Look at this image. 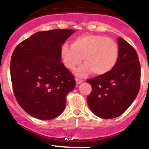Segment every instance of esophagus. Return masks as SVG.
<instances>
[{"mask_svg":"<svg viewBox=\"0 0 149 149\" xmlns=\"http://www.w3.org/2000/svg\"><path fill=\"white\" fill-rule=\"evenodd\" d=\"M75 81H76V84H77V85L83 82V80H81V79H79V78H76Z\"/></svg>","mask_w":149,"mask_h":149,"instance_id":"34e87169","label":"esophagus"}]
</instances>
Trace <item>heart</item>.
<instances>
[{"label":"heart","mask_w":149,"mask_h":149,"mask_svg":"<svg viewBox=\"0 0 149 149\" xmlns=\"http://www.w3.org/2000/svg\"><path fill=\"white\" fill-rule=\"evenodd\" d=\"M63 63L70 70L75 69L81 77L86 75L90 71L95 75L107 74L114 68L119 58V47L116 41L104 36L84 34L74 39L72 45L64 44L60 50Z\"/></svg>","instance_id":"obj_1"}]
</instances>
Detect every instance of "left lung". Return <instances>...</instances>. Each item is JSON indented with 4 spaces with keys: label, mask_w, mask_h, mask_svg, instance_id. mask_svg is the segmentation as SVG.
I'll return each mask as SVG.
<instances>
[{
    "label": "left lung",
    "mask_w": 149,
    "mask_h": 149,
    "mask_svg": "<svg viewBox=\"0 0 149 149\" xmlns=\"http://www.w3.org/2000/svg\"><path fill=\"white\" fill-rule=\"evenodd\" d=\"M119 42V58L114 68L103 75L86 80L92 92L87 103L93 113L108 119L122 115L131 106L140 86L141 68L134 47L122 38Z\"/></svg>",
    "instance_id": "left-lung-1"
}]
</instances>
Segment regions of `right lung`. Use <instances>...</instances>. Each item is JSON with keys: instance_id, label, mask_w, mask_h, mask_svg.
<instances>
[{"instance_id": "1", "label": "right lung", "mask_w": 149, "mask_h": 149, "mask_svg": "<svg viewBox=\"0 0 149 149\" xmlns=\"http://www.w3.org/2000/svg\"><path fill=\"white\" fill-rule=\"evenodd\" d=\"M74 30L56 29L33 34L16 46L10 61L15 99L26 113L50 120L65 109L75 87L74 76L61 62L62 45Z\"/></svg>"}]
</instances>
